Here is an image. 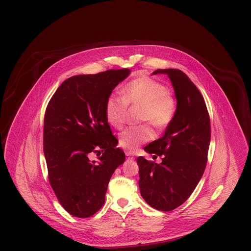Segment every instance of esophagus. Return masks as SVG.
I'll return each instance as SVG.
<instances>
[{"label":"esophagus","instance_id":"34e87169","mask_svg":"<svg viewBox=\"0 0 251 251\" xmlns=\"http://www.w3.org/2000/svg\"><path fill=\"white\" fill-rule=\"evenodd\" d=\"M125 154H126V157H127L129 160H134V156H133V154L131 153V152L127 151Z\"/></svg>","mask_w":251,"mask_h":251}]
</instances>
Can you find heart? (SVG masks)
<instances>
[{
  "label": "heart",
  "mask_w": 251,
  "mask_h": 251,
  "mask_svg": "<svg viewBox=\"0 0 251 251\" xmlns=\"http://www.w3.org/2000/svg\"><path fill=\"white\" fill-rule=\"evenodd\" d=\"M128 107H140V120L149 121L158 129L167 128L173 121L177 103L164 84L147 76H142L126 84L122 90V100L110 96L104 112L108 123L121 129L128 116ZM155 136L150 124L131 126L120 134V146L129 151H136L142 144Z\"/></svg>",
  "instance_id": "heart-1"
}]
</instances>
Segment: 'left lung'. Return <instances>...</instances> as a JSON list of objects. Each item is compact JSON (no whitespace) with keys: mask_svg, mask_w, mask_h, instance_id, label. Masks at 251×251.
I'll list each match as a JSON object with an SVG mask.
<instances>
[{"mask_svg":"<svg viewBox=\"0 0 251 251\" xmlns=\"http://www.w3.org/2000/svg\"><path fill=\"white\" fill-rule=\"evenodd\" d=\"M167 74L177 100V112L164 136L148 145L146 152L162 156L156 164L140 156L139 189L152 208L169 212L191 196L202 177L211 141L210 118L202 95L184 72L157 70Z\"/></svg>","mask_w":251,"mask_h":251,"instance_id":"obj_1","label":"left lung"}]
</instances>
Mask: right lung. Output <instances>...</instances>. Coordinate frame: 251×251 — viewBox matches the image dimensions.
Wrapping results in <instances>:
<instances>
[{
	"label": "right lung",
	"instance_id": "right-lung-1",
	"mask_svg": "<svg viewBox=\"0 0 251 251\" xmlns=\"http://www.w3.org/2000/svg\"><path fill=\"white\" fill-rule=\"evenodd\" d=\"M130 72L109 70L72 76L49 102L43 135L49 180L60 204L73 216L89 217L102 207L109 180L125 161L104 106ZM91 152L99 155L98 161L89 159Z\"/></svg>",
	"mask_w": 251,
	"mask_h": 251
}]
</instances>
